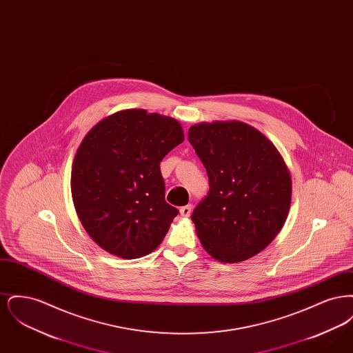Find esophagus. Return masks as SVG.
I'll list each match as a JSON object with an SVG mask.
<instances>
[{"mask_svg":"<svg viewBox=\"0 0 353 353\" xmlns=\"http://www.w3.org/2000/svg\"><path fill=\"white\" fill-rule=\"evenodd\" d=\"M190 213H192V205H186V206H183V208L180 209L181 217H189Z\"/></svg>","mask_w":353,"mask_h":353,"instance_id":"esophagus-1","label":"esophagus"}]
</instances>
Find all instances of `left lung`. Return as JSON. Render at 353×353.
I'll list each match as a JSON object with an SVG mask.
<instances>
[{
    "instance_id": "obj_1",
    "label": "left lung",
    "mask_w": 353,
    "mask_h": 353,
    "mask_svg": "<svg viewBox=\"0 0 353 353\" xmlns=\"http://www.w3.org/2000/svg\"><path fill=\"white\" fill-rule=\"evenodd\" d=\"M188 137L210 186L192 214L202 248L222 263L250 259L272 242L290 212L292 183L283 156L239 120L202 121Z\"/></svg>"
}]
</instances>
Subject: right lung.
<instances>
[{
  "label": "right lung",
  "instance_id": "obj_1",
  "mask_svg": "<svg viewBox=\"0 0 353 353\" xmlns=\"http://www.w3.org/2000/svg\"><path fill=\"white\" fill-rule=\"evenodd\" d=\"M183 141L176 119L140 108L108 115L84 136L71 194L84 230L103 250L134 259L163 242L179 210L165 202L160 161Z\"/></svg>",
  "mask_w": 353,
  "mask_h": 353
}]
</instances>
